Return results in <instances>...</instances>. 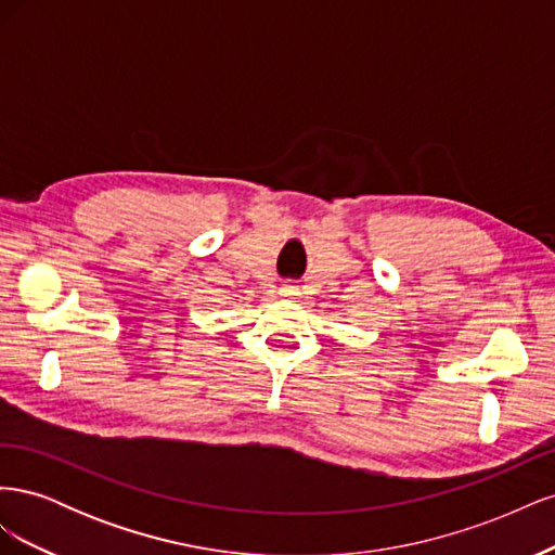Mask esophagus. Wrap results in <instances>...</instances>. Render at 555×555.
I'll list each match as a JSON object with an SVG mask.
<instances>
[{
    "mask_svg": "<svg viewBox=\"0 0 555 555\" xmlns=\"http://www.w3.org/2000/svg\"><path fill=\"white\" fill-rule=\"evenodd\" d=\"M282 294H284V296H294V294H298V292H296V287H292V284H284Z\"/></svg>",
    "mask_w": 555,
    "mask_h": 555,
    "instance_id": "1",
    "label": "esophagus"
}]
</instances>
